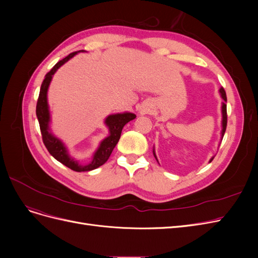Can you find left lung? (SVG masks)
Masks as SVG:
<instances>
[{
  "label": "left lung",
  "mask_w": 258,
  "mask_h": 258,
  "mask_svg": "<svg viewBox=\"0 0 258 258\" xmlns=\"http://www.w3.org/2000/svg\"><path fill=\"white\" fill-rule=\"evenodd\" d=\"M220 92H221V96H222V98L224 100V102L222 103V115H223V119H222V127H223V129H222V139H223V137L225 135V131H226V127H227V105H226V102H227V97H226V92H225L223 87L220 89ZM153 153H154L155 158L157 159V157H156L155 151H153ZM212 160H213V158L211 159L210 161H212Z\"/></svg>",
  "instance_id": "left-lung-1"
}]
</instances>
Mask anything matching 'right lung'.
Segmentation results:
<instances>
[{"label":"right lung","instance_id":"1","mask_svg":"<svg viewBox=\"0 0 258 258\" xmlns=\"http://www.w3.org/2000/svg\"><path fill=\"white\" fill-rule=\"evenodd\" d=\"M80 51H84V50H79V51L70 53L69 56H67L64 59L60 60L58 63L54 64L50 71L45 75V79L42 83L40 95H38L37 103H36V116L38 119V123H40L43 142L46 148H47L48 152L54 159H57L62 163V165H64L66 167L70 168L73 171H76V172L97 169L98 167L102 166L103 163H105L108 157L111 156L114 147L119 141L121 130L124 124L129 122L130 120L135 119L137 117L134 113H120V114H113V115L107 116L105 119V124L108 128V131H110V136L105 138L103 141L101 142L98 150L96 151L95 154H93L92 160L89 163H87V165H82L81 162L75 160L69 155L64 144L49 131L50 114H49V108L47 103V90L49 87V84L51 82L52 75L56 73L57 70Z\"/></svg>","mask_w":258,"mask_h":258}]
</instances>
